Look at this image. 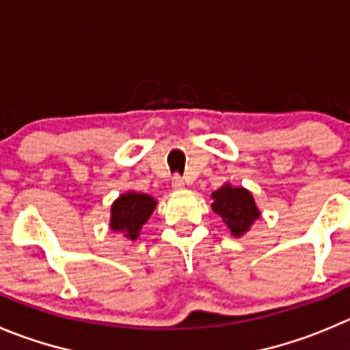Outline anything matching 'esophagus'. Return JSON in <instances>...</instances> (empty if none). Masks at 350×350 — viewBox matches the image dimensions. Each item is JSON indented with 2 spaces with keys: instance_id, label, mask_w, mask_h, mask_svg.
<instances>
[{
  "instance_id": "esophagus-1",
  "label": "esophagus",
  "mask_w": 350,
  "mask_h": 350,
  "mask_svg": "<svg viewBox=\"0 0 350 350\" xmlns=\"http://www.w3.org/2000/svg\"><path fill=\"white\" fill-rule=\"evenodd\" d=\"M172 187L175 189V191H180V189H184V187H185L184 178H182V177H173V180H172Z\"/></svg>"
}]
</instances>
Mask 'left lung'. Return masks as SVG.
<instances>
[{
	"mask_svg": "<svg viewBox=\"0 0 350 350\" xmlns=\"http://www.w3.org/2000/svg\"><path fill=\"white\" fill-rule=\"evenodd\" d=\"M213 211L223 218L234 237H242L252 223L261 216L254 198L251 192L244 187H232L225 184L211 194Z\"/></svg>",
	"mask_w": 350,
	"mask_h": 350,
	"instance_id": "left-lung-1",
	"label": "left lung"
}]
</instances>
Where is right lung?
Masks as SVG:
<instances>
[{"label": "right lung", "instance_id": "obj_1", "mask_svg": "<svg viewBox=\"0 0 350 350\" xmlns=\"http://www.w3.org/2000/svg\"><path fill=\"white\" fill-rule=\"evenodd\" d=\"M156 199L141 192H125L111 204L109 227L115 232H122L123 237L135 241L142 230V225L149 219L156 208Z\"/></svg>", "mask_w": 350, "mask_h": 350}]
</instances>
